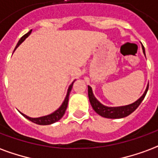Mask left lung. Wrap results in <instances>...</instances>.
Listing matches in <instances>:
<instances>
[{
	"label": "left lung",
	"instance_id": "8db88e82",
	"mask_svg": "<svg viewBox=\"0 0 158 158\" xmlns=\"http://www.w3.org/2000/svg\"><path fill=\"white\" fill-rule=\"evenodd\" d=\"M142 49H143L144 55L146 56L144 46H142ZM148 87H149V83L147 85L143 95L140 97L139 99L136 100L135 103L129 104V105L120 106V107H108V106H104L103 104H102L94 97L92 87L90 86H88V98H89L91 105L93 107V109H94V111L97 114H98L100 116L109 118H121L130 115L131 113H133L135 109H137L138 106L140 105V103L142 102V100L144 99V98L146 96V94H147Z\"/></svg>",
	"mask_w": 158,
	"mask_h": 158
}]
</instances>
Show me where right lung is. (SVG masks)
Listing matches in <instances>:
<instances>
[{
    "instance_id": "add662e5",
    "label": "right lung",
    "mask_w": 158,
    "mask_h": 158,
    "mask_svg": "<svg viewBox=\"0 0 158 158\" xmlns=\"http://www.w3.org/2000/svg\"><path fill=\"white\" fill-rule=\"evenodd\" d=\"M31 32H32V30H30L28 33H27L25 35H23V36L21 38L20 40L18 41V44H17V46H16L15 49H17L18 46L20 45L23 42L24 40H26L27 37L30 35ZM74 81L70 85V87H69V88H68L67 94H66V96H65V100H64V102L62 103L60 107L57 110H55L54 113L50 114H49V115L42 116V117H40V118H31V117H28V116L25 115L24 114H22V113H21V114H22V115L24 116V117H25L26 118H27L28 120H30V121L35 123V124H37V125H51V124H54V123H55V122L59 121V120L63 117V115L65 114V110H66V108H67V105H68V101H69L70 93H71V88H72V86H73Z\"/></svg>"
}]
</instances>
